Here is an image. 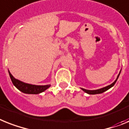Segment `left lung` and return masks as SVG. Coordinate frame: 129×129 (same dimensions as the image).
<instances>
[{
	"mask_svg": "<svg viewBox=\"0 0 129 129\" xmlns=\"http://www.w3.org/2000/svg\"><path fill=\"white\" fill-rule=\"evenodd\" d=\"M120 73H121V72H119V75H118L117 78V79L115 80V81L113 83H112V84H111V85H109V86H106V87H104V88H101V89H99V90H85V89H83V88H82V90L84 91H85L86 93H89V94H98V93H103V92H104V91H107V90H109V88H111V87H113V86H114L116 82H117V80L118 78H119V76Z\"/></svg>",
	"mask_w": 129,
	"mask_h": 129,
	"instance_id": "8db88e82",
	"label": "left lung"
}]
</instances>
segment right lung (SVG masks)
Returning <instances> with one entry per match:
<instances>
[{"mask_svg": "<svg viewBox=\"0 0 129 129\" xmlns=\"http://www.w3.org/2000/svg\"><path fill=\"white\" fill-rule=\"evenodd\" d=\"M9 72L10 77L13 83V84L19 90L25 93H31V94H38L44 91L48 88H49L50 85H45V86H36V85H31L26 84L23 82H21L18 80L16 79L11 73Z\"/></svg>", "mask_w": 129, "mask_h": 129, "instance_id": "1", "label": "right lung"}]
</instances>
